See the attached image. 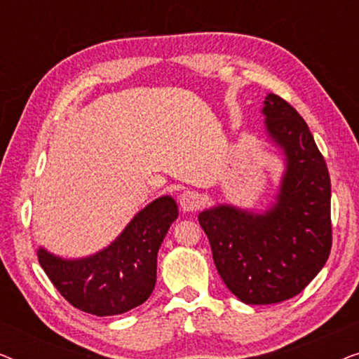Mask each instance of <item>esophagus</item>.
<instances>
[{
  "label": "esophagus",
  "mask_w": 359,
  "mask_h": 359,
  "mask_svg": "<svg viewBox=\"0 0 359 359\" xmlns=\"http://www.w3.org/2000/svg\"><path fill=\"white\" fill-rule=\"evenodd\" d=\"M180 205L184 212H193V210L199 209L201 205V198L196 191H184V193L180 194Z\"/></svg>",
  "instance_id": "34e87169"
}]
</instances>
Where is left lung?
Listing matches in <instances>:
<instances>
[{"instance_id":"obj_1","label":"left lung","mask_w":359,"mask_h":359,"mask_svg":"<svg viewBox=\"0 0 359 359\" xmlns=\"http://www.w3.org/2000/svg\"><path fill=\"white\" fill-rule=\"evenodd\" d=\"M266 129L286 155L278 201L264 214L217 205L199 214L215 268L240 301H287L317 276L332 248L330 175L299 112L268 95Z\"/></svg>"}]
</instances>
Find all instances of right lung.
Returning a JSON list of instances; mask_svg holds the SVG:
<instances>
[{"label":"right lung","instance_id":"1","mask_svg":"<svg viewBox=\"0 0 359 359\" xmlns=\"http://www.w3.org/2000/svg\"><path fill=\"white\" fill-rule=\"evenodd\" d=\"M176 217V203L163 196L142 209L102 252L62 259L41 248L39 263L73 307L97 317L119 316L150 297L156 283V255Z\"/></svg>","mask_w":359,"mask_h":359}]
</instances>
